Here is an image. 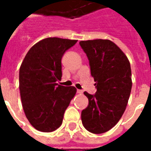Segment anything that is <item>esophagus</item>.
Here are the masks:
<instances>
[{
    "label": "esophagus",
    "mask_w": 151,
    "mask_h": 151,
    "mask_svg": "<svg viewBox=\"0 0 151 151\" xmlns=\"http://www.w3.org/2000/svg\"><path fill=\"white\" fill-rule=\"evenodd\" d=\"M77 92H78V94H82V93H83V91H82V90H77Z\"/></svg>",
    "instance_id": "1"
}]
</instances>
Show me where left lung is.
<instances>
[{"instance_id": "left-lung-1", "label": "left lung", "mask_w": 151, "mask_h": 151, "mask_svg": "<svg viewBox=\"0 0 151 151\" xmlns=\"http://www.w3.org/2000/svg\"><path fill=\"white\" fill-rule=\"evenodd\" d=\"M86 54L97 91L84 95L88 106L82 111V122L92 133H103L113 128L124 114L132 89L130 63L124 53L108 40L81 41Z\"/></svg>"}]
</instances>
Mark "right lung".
Here are the masks:
<instances>
[{"mask_svg": "<svg viewBox=\"0 0 151 151\" xmlns=\"http://www.w3.org/2000/svg\"><path fill=\"white\" fill-rule=\"evenodd\" d=\"M78 40L47 38L28 51L19 69V89L26 116L35 129L52 132L62 124L64 113L77 90L56 82L61 79V59Z\"/></svg>", "mask_w": 151, "mask_h": 151, "instance_id": "1", "label": "right lung"}]
</instances>
